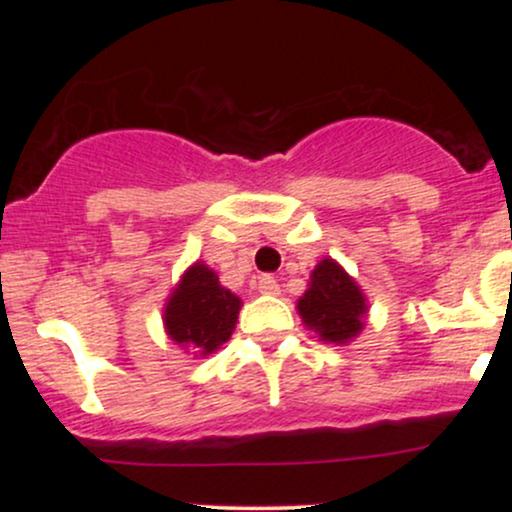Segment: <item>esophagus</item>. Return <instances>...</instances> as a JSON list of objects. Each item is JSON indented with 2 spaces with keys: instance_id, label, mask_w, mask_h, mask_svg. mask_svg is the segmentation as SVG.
Wrapping results in <instances>:
<instances>
[{
  "instance_id": "1",
  "label": "esophagus",
  "mask_w": 512,
  "mask_h": 512,
  "mask_svg": "<svg viewBox=\"0 0 512 512\" xmlns=\"http://www.w3.org/2000/svg\"><path fill=\"white\" fill-rule=\"evenodd\" d=\"M257 289H260V293H267V296H276V293H279V281H276L274 276L264 274L260 276V281H257Z\"/></svg>"
}]
</instances>
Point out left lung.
<instances>
[{"label":"left lung","mask_w":512,"mask_h":512,"mask_svg":"<svg viewBox=\"0 0 512 512\" xmlns=\"http://www.w3.org/2000/svg\"><path fill=\"white\" fill-rule=\"evenodd\" d=\"M298 313L305 327L320 334L322 342L346 344L363 330L368 305L342 264L325 257L310 274L308 291L298 298Z\"/></svg>","instance_id":"8db88e82"}]
</instances>
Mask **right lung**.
<instances>
[{
  "instance_id": "right-lung-1",
  "label": "right lung",
  "mask_w": 512,
  "mask_h": 512,
  "mask_svg": "<svg viewBox=\"0 0 512 512\" xmlns=\"http://www.w3.org/2000/svg\"><path fill=\"white\" fill-rule=\"evenodd\" d=\"M240 305L236 293L223 289L214 269L195 262L168 296L163 325L175 344L209 356L231 339Z\"/></svg>"
}]
</instances>
